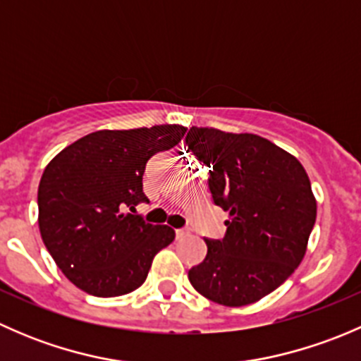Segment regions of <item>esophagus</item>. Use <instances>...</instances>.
<instances>
[{
	"label": "esophagus",
	"mask_w": 361,
	"mask_h": 361,
	"mask_svg": "<svg viewBox=\"0 0 361 361\" xmlns=\"http://www.w3.org/2000/svg\"><path fill=\"white\" fill-rule=\"evenodd\" d=\"M188 234H190V232H188L187 228H178V231H176V238H178V239H183V238H187Z\"/></svg>",
	"instance_id": "esophagus-1"
}]
</instances>
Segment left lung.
Returning a JSON list of instances; mask_svg holds the SVG:
<instances>
[{
  "instance_id": "1",
  "label": "left lung",
  "mask_w": 361,
  "mask_h": 361,
  "mask_svg": "<svg viewBox=\"0 0 361 361\" xmlns=\"http://www.w3.org/2000/svg\"><path fill=\"white\" fill-rule=\"evenodd\" d=\"M185 143L209 167L213 202L228 211L225 238L206 239V258L188 279L216 304H253L283 285L304 258L316 221L307 173L257 134L190 127Z\"/></svg>"
}]
</instances>
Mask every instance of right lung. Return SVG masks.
Wrapping results in <instances>:
<instances>
[{"mask_svg": "<svg viewBox=\"0 0 361 361\" xmlns=\"http://www.w3.org/2000/svg\"><path fill=\"white\" fill-rule=\"evenodd\" d=\"M185 133L176 123L96 130L50 160L38 187L39 234L73 285L96 297H118L143 285L174 231L126 209L148 201L147 162Z\"/></svg>", "mask_w": 361, "mask_h": 361, "instance_id": "1", "label": "right lung"}]
</instances>
